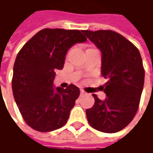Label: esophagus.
<instances>
[{
  "mask_svg": "<svg viewBox=\"0 0 153 153\" xmlns=\"http://www.w3.org/2000/svg\"><path fill=\"white\" fill-rule=\"evenodd\" d=\"M86 93L84 91H83V90H81V91H80V94H81V95H83V94H85Z\"/></svg>",
  "mask_w": 153,
  "mask_h": 153,
  "instance_id": "esophagus-1",
  "label": "esophagus"
}]
</instances>
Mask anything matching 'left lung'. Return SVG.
Returning a JSON list of instances; mask_svg holds the SVG:
<instances>
[{"label": "left lung", "instance_id": "obj_1", "mask_svg": "<svg viewBox=\"0 0 153 153\" xmlns=\"http://www.w3.org/2000/svg\"><path fill=\"white\" fill-rule=\"evenodd\" d=\"M101 52V74L107 79L100 100L93 94L94 104L86 110L92 128L104 133L122 130L133 120L143 90L145 71L137 48L112 30H82Z\"/></svg>", "mask_w": 153, "mask_h": 153}]
</instances>
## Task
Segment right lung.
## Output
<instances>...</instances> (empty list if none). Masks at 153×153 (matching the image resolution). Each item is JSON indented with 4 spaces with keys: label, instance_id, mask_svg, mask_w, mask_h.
Here are the masks:
<instances>
[{
    "label": "right lung",
    "instance_id": "right-lung-1",
    "mask_svg": "<svg viewBox=\"0 0 153 153\" xmlns=\"http://www.w3.org/2000/svg\"><path fill=\"white\" fill-rule=\"evenodd\" d=\"M82 30L44 29L30 39L16 57L12 88L15 102L27 124L40 132L63 127L80 94L71 84L53 87L57 70L64 67L67 51L85 42Z\"/></svg>",
    "mask_w": 153,
    "mask_h": 153
}]
</instances>
